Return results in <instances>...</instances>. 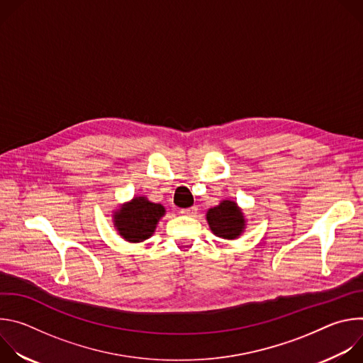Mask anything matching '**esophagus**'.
I'll list each match as a JSON object with an SVG mask.
<instances>
[{"instance_id": "esophagus-1", "label": "esophagus", "mask_w": 363, "mask_h": 363, "mask_svg": "<svg viewBox=\"0 0 363 363\" xmlns=\"http://www.w3.org/2000/svg\"><path fill=\"white\" fill-rule=\"evenodd\" d=\"M182 216H195L196 214V206H189V208H182L179 211Z\"/></svg>"}]
</instances>
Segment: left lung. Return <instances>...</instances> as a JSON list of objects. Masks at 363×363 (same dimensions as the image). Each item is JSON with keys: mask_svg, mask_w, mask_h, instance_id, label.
<instances>
[{"mask_svg": "<svg viewBox=\"0 0 363 363\" xmlns=\"http://www.w3.org/2000/svg\"><path fill=\"white\" fill-rule=\"evenodd\" d=\"M206 220L216 235L227 240L237 238L244 228L242 214L233 201H223L216 208H211Z\"/></svg>", "mask_w": 363, "mask_h": 363, "instance_id": "left-lung-1", "label": "left lung"}]
</instances>
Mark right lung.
<instances>
[{"mask_svg": "<svg viewBox=\"0 0 363 363\" xmlns=\"http://www.w3.org/2000/svg\"><path fill=\"white\" fill-rule=\"evenodd\" d=\"M164 214L165 208L161 203L149 202L145 196H136L116 213L115 225L125 240L140 242L153 234Z\"/></svg>", "mask_w": 363, "mask_h": 363, "instance_id": "obj_1", "label": "right lung"}]
</instances>
